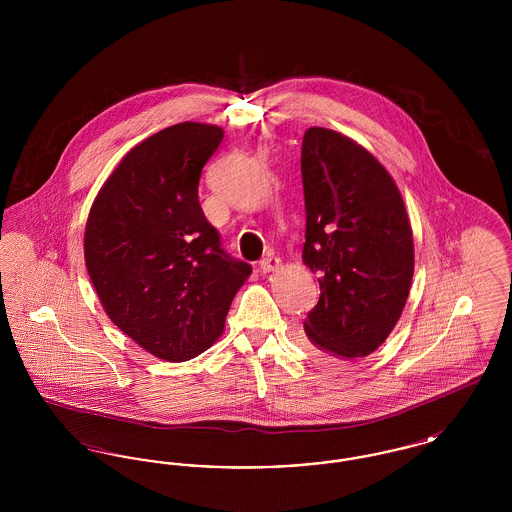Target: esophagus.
Instances as JSON below:
<instances>
[{
	"label": "esophagus",
	"mask_w": 512,
	"mask_h": 512,
	"mask_svg": "<svg viewBox=\"0 0 512 512\" xmlns=\"http://www.w3.org/2000/svg\"><path fill=\"white\" fill-rule=\"evenodd\" d=\"M282 265V261H280V257H276V255H267V257H263L261 259V263H259V267L263 272H274V270H278Z\"/></svg>",
	"instance_id": "1"
}]
</instances>
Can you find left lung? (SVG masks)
Masks as SVG:
<instances>
[{
  "label": "left lung",
  "mask_w": 512,
  "mask_h": 512,
  "mask_svg": "<svg viewBox=\"0 0 512 512\" xmlns=\"http://www.w3.org/2000/svg\"><path fill=\"white\" fill-rule=\"evenodd\" d=\"M303 263L320 299L303 324V347L324 361H357L388 340L414 272L413 230L390 172L336 130L303 136Z\"/></svg>",
  "instance_id": "obj_1"
}]
</instances>
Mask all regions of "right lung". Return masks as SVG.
Listing matches in <instances>:
<instances>
[{"label": "right lung", "instance_id": "add662e5", "mask_svg": "<svg viewBox=\"0 0 512 512\" xmlns=\"http://www.w3.org/2000/svg\"><path fill=\"white\" fill-rule=\"evenodd\" d=\"M224 130L180 122L132 147L101 186L84 232L99 301L147 353L190 361L219 340L251 267L220 247L197 186Z\"/></svg>", "mask_w": 512, "mask_h": 512}]
</instances>
